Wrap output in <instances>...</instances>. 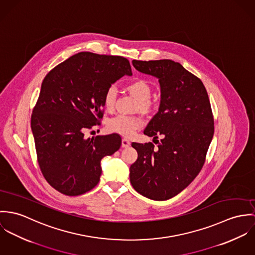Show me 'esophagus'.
<instances>
[{"label":"esophagus","instance_id":"obj_1","mask_svg":"<svg viewBox=\"0 0 255 255\" xmlns=\"http://www.w3.org/2000/svg\"><path fill=\"white\" fill-rule=\"evenodd\" d=\"M130 144H131V142L129 140L122 139V147H128V146H130Z\"/></svg>","mask_w":255,"mask_h":255}]
</instances>
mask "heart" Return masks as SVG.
<instances>
[{
	"instance_id": "heart-1",
	"label": "heart",
	"mask_w": 255,
	"mask_h": 255,
	"mask_svg": "<svg viewBox=\"0 0 255 255\" xmlns=\"http://www.w3.org/2000/svg\"><path fill=\"white\" fill-rule=\"evenodd\" d=\"M126 90L138 101V109L142 113H148L152 109V103L149 101L151 88L149 84L138 79L126 86ZM116 102V90L114 86L107 89L104 96V107L108 112H113ZM143 122L138 116H129L119 114L108 122V129L125 137L132 136L136 130L141 128Z\"/></svg>"
}]
</instances>
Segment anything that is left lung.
I'll return each instance as SVG.
<instances>
[{
  "instance_id": "8db88e82",
  "label": "left lung",
  "mask_w": 255,
  "mask_h": 255,
  "mask_svg": "<svg viewBox=\"0 0 255 255\" xmlns=\"http://www.w3.org/2000/svg\"><path fill=\"white\" fill-rule=\"evenodd\" d=\"M134 67L154 76L160 104L143 134L163 136L151 142H132L138 152L130 166V181L141 196L166 200L185 190L198 176L213 138L214 121L205 87L197 76L171 59L136 60Z\"/></svg>"
}]
</instances>
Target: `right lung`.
<instances>
[{"label":"right lung","mask_w":255,"mask_h":255,"mask_svg":"<svg viewBox=\"0 0 255 255\" xmlns=\"http://www.w3.org/2000/svg\"><path fill=\"white\" fill-rule=\"evenodd\" d=\"M124 75H132L125 57L81 52L43 80L31 129L40 169L59 193L91 191L100 181L101 160L119 149L118 134L86 139L84 132L103 118L105 93Z\"/></svg>","instance_id":"1"}]
</instances>
